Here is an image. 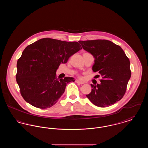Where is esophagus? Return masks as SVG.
Here are the masks:
<instances>
[{
    "label": "esophagus",
    "mask_w": 148,
    "mask_h": 148,
    "mask_svg": "<svg viewBox=\"0 0 148 148\" xmlns=\"http://www.w3.org/2000/svg\"><path fill=\"white\" fill-rule=\"evenodd\" d=\"M75 82H76L77 83L80 84H84V82H81V81H79V80H75Z\"/></svg>",
    "instance_id": "1"
}]
</instances>
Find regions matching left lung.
<instances>
[{"label": "left lung", "instance_id": "8db88e82", "mask_svg": "<svg viewBox=\"0 0 148 148\" xmlns=\"http://www.w3.org/2000/svg\"><path fill=\"white\" fill-rule=\"evenodd\" d=\"M83 49L95 58L92 70L103 77L101 83L91 84L86 95L95 106L104 108L119 101L125 94L131 77L130 61L121 48L107 40H80Z\"/></svg>", "mask_w": 148, "mask_h": 148}]
</instances>
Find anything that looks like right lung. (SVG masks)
Returning a JSON list of instances; mask_svg holds the SVG:
<instances>
[{"mask_svg": "<svg viewBox=\"0 0 148 148\" xmlns=\"http://www.w3.org/2000/svg\"><path fill=\"white\" fill-rule=\"evenodd\" d=\"M82 49L77 42L43 38L27 46L17 62L16 80L21 96L36 108L54 106L63 95L66 85L74 78L56 79L60 64Z\"/></svg>", "mask_w": 148, "mask_h": 148, "instance_id": "add662e5", "label": "right lung"}]
</instances>
